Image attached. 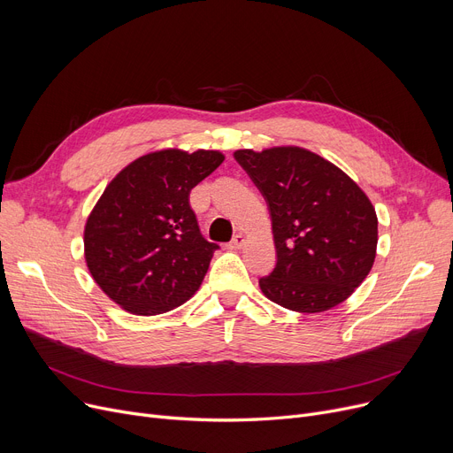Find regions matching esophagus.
Masks as SVG:
<instances>
[{
	"mask_svg": "<svg viewBox=\"0 0 453 453\" xmlns=\"http://www.w3.org/2000/svg\"><path fill=\"white\" fill-rule=\"evenodd\" d=\"M244 246H246V236H244L242 233L234 234V236H233V241L227 244V248H229V250H241V248H244Z\"/></svg>",
	"mask_w": 453,
	"mask_h": 453,
	"instance_id": "34e87169",
	"label": "esophagus"
}]
</instances>
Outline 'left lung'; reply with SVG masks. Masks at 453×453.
I'll list each match as a JSON object with an SVG mask.
<instances>
[{
  "label": "left lung",
  "instance_id": "obj_1",
  "mask_svg": "<svg viewBox=\"0 0 453 453\" xmlns=\"http://www.w3.org/2000/svg\"><path fill=\"white\" fill-rule=\"evenodd\" d=\"M234 159L268 202L277 265L263 294L294 312L343 303L369 275L378 244L376 211L334 163L301 149L236 150Z\"/></svg>",
  "mask_w": 453,
  "mask_h": 453
}]
</instances>
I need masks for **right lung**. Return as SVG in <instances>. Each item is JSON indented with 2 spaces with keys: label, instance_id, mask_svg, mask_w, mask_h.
<instances>
[{
  "label": "right lung",
  "instance_id": "1",
  "mask_svg": "<svg viewBox=\"0 0 453 453\" xmlns=\"http://www.w3.org/2000/svg\"><path fill=\"white\" fill-rule=\"evenodd\" d=\"M222 161L219 150H156L127 165L95 203L84 227L86 265L127 312H169L200 288L219 246L202 236L188 195Z\"/></svg>",
  "mask_w": 453,
  "mask_h": 453
}]
</instances>
